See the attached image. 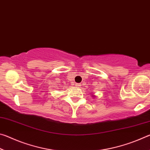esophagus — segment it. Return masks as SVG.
Segmentation results:
<instances>
[{"mask_svg": "<svg viewBox=\"0 0 150 150\" xmlns=\"http://www.w3.org/2000/svg\"><path fill=\"white\" fill-rule=\"evenodd\" d=\"M76 86H77V87H80L81 86V83H77V84H76Z\"/></svg>", "mask_w": 150, "mask_h": 150, "instance_id": "obj_1", "label": "esophagus"}]
</instances>
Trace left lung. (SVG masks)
I'll list each match as a JSON object with an SVG mask.
<instances>
[{
  "mask_svg": "<svg viewBox=\"0 0 150 150\" xmlns=\"http://www.w3.org/2000/svg\"><path fill=\"white\" fill-rule=\"evenodd\" d=\"M92 96H95V95H93Z\"/></svg>",
  "mask_w": 150,
  "mask_h": 150,
  "instance_id": "left-lung-1",
  "label": "left lung"
}]
</instances>
